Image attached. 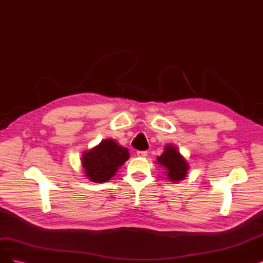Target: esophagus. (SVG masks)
I'll use <instances>...</instances> for the list:
<instances>
[{
    "instance_id": "1",
    "label": "esophagus",
    "mask_w": 263,
    "mask_h": 263,
    "mask_svg": "<svg viewBox=\"0 0 263 263\" xmlns=\"http://www.w3.org/2000/svg\"><path fill=\"white\" fill-rule=\"evenodd\" d=\"M137 156L144 158L147 156V151H137Z\"/></svg>"
}]
</instances>
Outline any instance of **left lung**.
<instances>
[{"mask_svg": "<svg viewBox=\"0 0 263 263\" xmlns=\"http://www.w3.org/2000/svg\"><path fill=\"white\" fill-rule=\"evenodd\" d=\"M157 161L164 166L166 177L169 180L178 182L186 177L189 164L173 145L166 146L164 153L157 158Z\"/></svg>", "mask_w": 263, "mask_h": 263, "instance_id": "obj_1", "label": "left lung"}]
</instances>
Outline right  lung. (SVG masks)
<instances>
[{"label": "right lung", "instance_id": "add662e5", "mask_svg": "<svg viewBox=\"0 0 263 263\" xmlns=\"http://www.w3.org/2000/svg\"><path fill=\"white\" fill-rule=\"evenodd\" d=\"M128 158V150L113 139H105L92 150L85 151L82 156V166L87 179L102 183L115 176L119 166Z\"/></svg>", "mask_w": 263, "mask_h": 263}]
</instances>
